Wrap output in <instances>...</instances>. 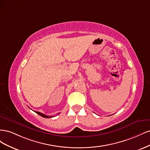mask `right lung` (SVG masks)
Listing matches in <instances>:
<instances>
[{"instance_id":"obj_1","label":"right lung","mask_w":150,"mask_h":150,"mask_svg":"<svg viewBox=\"0 0 150 150\" xmlns=\"http://www.w3.org/2000/svg\"><path fill=\"white\" fill-rule=\"evenodd\" d=\"M35 112L37 113V114H38L39 115L43 117H46V118H50V117H53V116H47V115H45L44 114H43V113H41V112H38V111H35Z\"/></svg>"}]
</instances>
